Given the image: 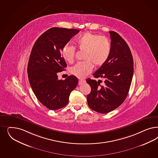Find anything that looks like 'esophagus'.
Returning a JSON list of instances; mask_svg holds the SVG:
<instances>
[{"label":"esophagus","instance_id":"esophagus-1","mask_svg":"<svg viewBox=\"0 0 158 158\" xmlns=\"http://www.w3.org/2000/svg\"><path fill=\"white\" fill-rule=\"evenodd\" d=\"M85 82V81L84 80H80V81H79V85H81L82 84H83V83H84Z\"/></svg>","mask_w":158,"mask_h":158}]
</instances>
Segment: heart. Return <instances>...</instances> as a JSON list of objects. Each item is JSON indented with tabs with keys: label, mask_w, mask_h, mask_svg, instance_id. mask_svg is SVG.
<instances>
[{
	"label": "heart",
	"mask_w": 158,
	"mask_h": 158,
	"mask_svg": "<svg viewBox=\"0 0 158 158\" xmlns=\"http://www.w3.org/2000/svg\"><path fill=\"white\" fill-rule=\"evenodd\" d=\"M77 46L84 51V61H80L71 68V74L78 78H84L93 69V64L96 66L103 64L108 59L111 51L110 41L106 37L87 32L76 40ZM76 54V48L67 44L63 46L61 55L64 60L73 61Z\"/></svg>",
	"instance_id": "b5f03b06"
}]
</instances>
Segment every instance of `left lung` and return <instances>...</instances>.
I'll list each match as a JSON object with an SVG mask.
<instances>
[{
	"instance_id": "8db88e82",
	"label": "left lung",
	"mask_w": 158,
	"mask_h": 158,
	"mask_svg": "<svg viewBox=\"0 0 158 158\" xmlns=\"http://www.w3.org/2000/svg\"><path fill=\"white\" fill-rule=\"evenodd\" d=\"M111 51L106 61L95 71V78H102V81L88 78L91 88L87 95L89 107L95 112L107 113L121 105L127 96L132 81L134 61L127 44L114 31H109Z\"/></svg>"
}]
</instances>
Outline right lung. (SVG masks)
<instances>
[{"mask_svg":"<svg viewBox=\"0 0 158 158\" xmlns=\"http://www.w3.org/2000/svg\"><path fill=\"white\" fill-rule=\"evenodd\" d=\"M79 32L53 27L43 33L32 47L27 67L28 80L38 101L50 110L64 107L78 84L76 77L59 80L57 74L67 67L61 55L63 46Z\"/></svg>","mask_w":158,"mask_h":158,"instance_id":"right-lung-1","label":"right lung"}]
</instances>
